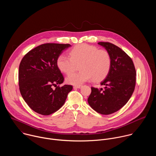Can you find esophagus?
<instances>
[{"mask_svg":"<svg viewBox=\"0 0 156 156\" xmlns=\"http://www.w3.org/2000/svg\"><path fill=\"white\" fill-rule=\"evenodd\" d=\"M81 87V85H75V86H73V88H74V89H78V88H80Z\"/></svg>","mask_w":156,"mask_h":156,"instance_id":"34e87169","label":"esophagus"}]
</instances>
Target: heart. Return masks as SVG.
<instances>
[{
	"mask_svg": "<svg viewBox=\"0 0 156 156\" xmlns=\"http://www.w3.org/2000/svg\"><path fill=\"white\" fill-rule=\"evenodd\" d=\"M69 55L60 54L57 60L58 69L69 74L80 64L81 70L69 75L66 78L69 84L80 85L88 80L100 81L108 73L112 60L109 52L105 49H98L96 47L87 44H81L75 46Z\"/></svg>",
	"mask_w": 156,
	"mask_h": 156,
	"instance_id": "b5f03b06",
	"label": "heart"
}]
</instances>
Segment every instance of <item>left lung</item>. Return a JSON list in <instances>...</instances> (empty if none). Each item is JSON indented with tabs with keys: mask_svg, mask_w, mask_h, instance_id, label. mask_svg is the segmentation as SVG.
<instances>
[{
	"mask_svg": "<svg viewBox=\"0 0 156 156\" xmlns=\"http://www.w3.org/2000/svg\"><path fill=\"white\" fill-rule=\"evenodd\" d=\"M110 54L112 60L110 70L101 82L104 88L91 87L88 104L102 115L113 114L129 101L136 84V70L131 58L120 48L110 42H99Z\"/></svg>",
	"mask_w": 156,
	"mask_h": 156,
	"instance_id": "8db88e82",
	"label": "left lung"
}]
</instances>
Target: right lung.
Returning <instances> with one entry per match:
<instances>
[{"mask_svg": "<svg viewBox=\"0 0 156 156\" xmlns=\"http://www.w3.org/2000/svg\"><path fill=\"white\" fill-rule=\"evenodd\" d=\"M71 45L46 43L29 51L22 58L18 71L20 91L34 112L49 115L65 103L72 85L61 87L64 78L57 65L58 57ZM52 86H56L55 90Z\"/></svg>", "mask_w": 156, "mask_h": 156, "instance_id": "add662e5", "label": "right lung"}]
</instances>
